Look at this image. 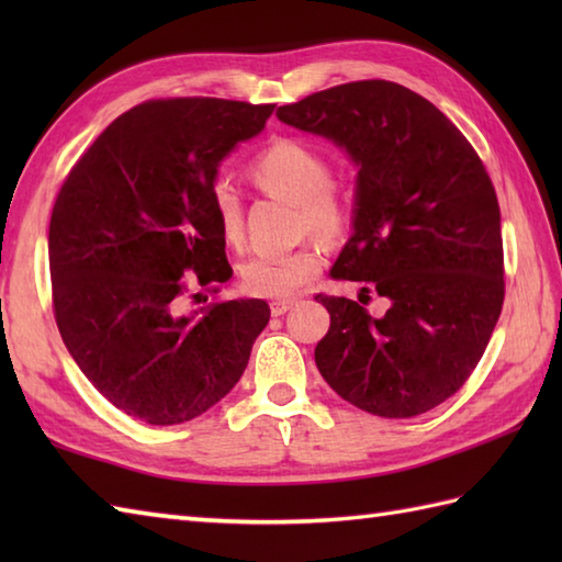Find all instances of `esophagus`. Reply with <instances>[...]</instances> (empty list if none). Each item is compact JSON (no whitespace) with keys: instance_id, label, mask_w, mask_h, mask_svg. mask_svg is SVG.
I'll list each match as a JSON object with an SVG mask.
<instances>
[{"instance_id":"34e87169","label":"esophagus","mask_w":562,"mask_h":562,"mask_svg":"<svg viewBox=\"0 0 562 562\" xmlns=\"http://www.w3.org/2000/svg\"><path fill=\"white\" fill-rule=\"evenodd\" d=\"M294 304H296L294 300H274V302L270 304V314H272V316H282V314H288Z\"/></svg>"}]
</instances>
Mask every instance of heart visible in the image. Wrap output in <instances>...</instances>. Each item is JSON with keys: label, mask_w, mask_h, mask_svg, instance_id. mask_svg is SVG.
<instances>
[{"label": "heart", "mask_w": 562, "mask_h": 562, "mask_svg": "<svg viewBox=\"0 0 562 562\" xmlns=\"http://www.w3.org/2000/svg\"><path fill=\"white\" fill-rule=\"evenodd\" d=\"M262 193L296 202V226L321 238H338L352 222L350 200L330 181L333 169L324 151L294 137L272 139L248 166ZM210 207L226 244L244 241V200L238 190L217 178L210 188ZM324 268L316 241H304L282 254H256L241 266V288L254 296L280 300L296 292Z\"/></svg>", "instance_id": "heart-1"}]
</instances>
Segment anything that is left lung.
I'll list each match as a JSON object with an SVG mask.
<instances>
[{
  "instance_id": "obj_1",
  "label": "left lung",
  "mask_w": 562,
  "mask_h": 562,
  "mask_svg": "<svg viewBox=\"0 0 562 562\" xmlns=\"http://www.w3.org/2000/svg\"><path fill=\"white\" fill-rule=\"evenodd\" d=\"M338 142L357 171L355 234L330 274L360 302L316 294L330 328L314 357L340 398L415 417L453 396L487 348L505 302L495 186L461 130L396 81L340 83L278 109ZM379 293L387 314L363 306Z\"/></svg>"
}]
</instances>
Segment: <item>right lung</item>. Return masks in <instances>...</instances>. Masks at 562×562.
I'll list each match as a JSON object with an SVG mask.
<instances>
[{
	"mask_svg": "<svg viewBox=\"0 0 562 562\" xmlns=\"http://www.w3.org/2000/svg\"><path fill=\"white\" fill-rule=\"evenodd\" d=\"M272 111L205 97L145 101L103 130L59 188L47 234L59 336L101 396L142 423L178 425L212 408L268 326L262 300L220 296L232 268L210 188L220 161ZM198 286L215 300L183 317Z\"/></svg>",
	"mask_w": 562,
	"mask_h": 562,
	"instance_id": "1",
	"label": "right lung"
}]
</instances>
